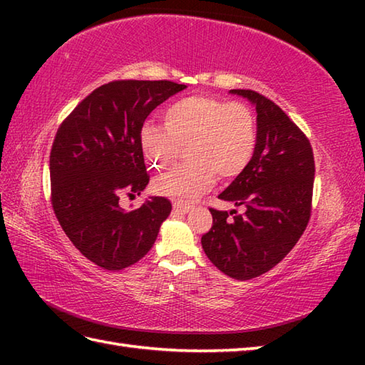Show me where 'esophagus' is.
Returning a JSON list of instances; mask_svg holds the SVG:
<instances>
[{
    "instance_id": "34e87169",
    "label": "esophagus",
    "mask_w": 365,
    "mask_h": 365,
    "mask_svg": "<svg viewBox=\"0 0 365 365\" xmlns=\"http://www.w3.org/2000/svg\"><path fill=\"white\" fill-rule=\"evenodd\" d=\"M174 210L177 213H188L191 210L190 205H185V204H180V202H174Z\"/></svg>"
}]
</instances>
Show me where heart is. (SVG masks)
<instances>
[{
    "mask_svg": "<svg viewBox=\"0 0 365 365\" xmlns=\"http://www.w3.org/2000/svg\"><path fill=\"white\" fill-rule=\"evenodd\" d=\"M165 125L141 130L144 158L153 168L174 163L187 145L188 161L158 177L153 190L175 200H192L212 188L216 174L238 177L250 166L257 147V123L250 106L195 96L168 106Z\"/></svg>",
    "mask_w": 365,
    "mask_h": 365,
    "instance_id": "1",
    "label": "heart"
}]
</instances>
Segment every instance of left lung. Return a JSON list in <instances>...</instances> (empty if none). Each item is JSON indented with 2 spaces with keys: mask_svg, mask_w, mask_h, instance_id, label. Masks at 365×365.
<instances>
[{
  "mask_svg": "<svg viewBox=\"0 0 365 365\" xmlns=\"http://www.w3.org/2000/svg\"><path fill=\"white\" fill-rule=\"evenodd\" d=\"M230 92L250 100L257 111L254 158L218 196L243 205L245 213L210 208L213 226L200 243L224 274L247 281L276 267L306 230L315 163L307 136L274 102L250 89Z\"/></svg>",
  "mask_w": 365,
  "mask_h": 365,
  "instance_id": "8db88e82",
  "label": "left lung"
}]
</instances>
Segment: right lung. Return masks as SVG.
<instances>
[{"mask_svg": "<svg viewBox=\"0 0 365 365\" xmlns=\"http://www.w3.org/2000/svg\"><path fill=\"white\" fill-rule=\"evenodd\" d=\"M174 81H111L92 91L61 123L50 153L54 215L84 257L119 271L141 260L173 205L166 197L127 212L122 192L139 195L149 183L141 147L144 120L170 96Z\"/></svg>", "mask_w": 365, "mask_h": 365, "instance_id": "add662e5", "label": "right lung"}]
</instances>
